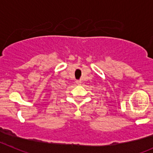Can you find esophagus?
<instances>
[{"label": "esophagus", "mask_w": 153, "mask_h": 153, "mask_svg": "<svg viewBox=\"0 0 153 153\" xmlns=\"http://www.w3.org/2000/svg\"><path fill=\"white\" fill-rule=\"evenodd\" d=\"M76 84H78V85H80V84H81V80H77V81H76Z\"/></svg>", "instance_id": "esophagus-1"}]
</instances>
